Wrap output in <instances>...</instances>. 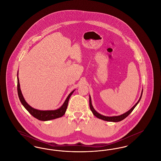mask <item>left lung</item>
<instances>
[{
  "mask_svg": "<svg viewBox=\"0 0 161 161\" xmlns=\"http://www.w3.org/2000/svg\"><path fill=\"white\" fill-rule=\"evenodd\" d=\"M142 92H143V91H142L141 97H140L139 99L138 100V102L135 104V106L132 107L131 108H130L129 111H127V112L123 114V115H119V116H104V115H101L99 113H98V112L94 109L93 107L91 96H89V106H90V108H91V110L93 114L95 115L96 117H97L98 118H99V119H103V120H104V121H110V122H119V121H122L124 119H125L127 116H129V115H130V113L133 110V109L135 108V107L136 106V105L139 103V101L141 99L142 95Z\"/></svg>",
  "mask_w": 161,
  "mask_h": 161,
  "instance_id": "8db88e82",
  "label": "left lung"
}]
</instances>
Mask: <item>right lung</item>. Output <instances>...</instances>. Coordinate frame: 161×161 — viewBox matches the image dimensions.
Instances as JSON below:
<instances>
[{
	"label": "right lung",
	"instance_id": "right-lung-1",
	"mask_svg": "<svg viewBox=\"0 0 161 161\" xmlns=\"http://www.w3.org/2000/svg\"><path fill=\"white\" fill-rule=\"evenodd\" d=\"M74 91H75V90L69 93L67 98L64 102L63 104L59 108H58L57 110H37V109H36V108H34L31 107L24 99L23 95H22L21 90H20L19 80L18 74H17V93H18L19 100L20 101L21 103L22 104V105L24 106V107L28 111V112L31 115H32L34 118H37V119L40 120V121H49V120H51V119H54L60 118V117H61V116H63V115H64V114L66 111L67 107H68L69 98H70V96L72 95V94L73 93V92Z\"/></svg>",
	"mask_w": 161,
	"mask_h": 161
}]
</instances>
